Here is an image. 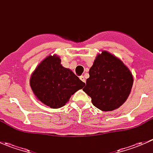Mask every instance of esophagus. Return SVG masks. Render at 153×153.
Listing matches in <instances>:
<instances>
[{
	"label": "esophagus",
	"instance_id": "esophagus-1",
	"mask_svg": "<svg viewBox=\"0 0 153 153\" xmlns=\"http://www.w3.org/2000/svg\"><path fill=\"white\" fill-rule=\"evenodd\" d=\"M80 79L81 80V81H83V82L85 83L86 82V79H85V77L84 76V75H81V76H80Z\"/></svg>",
	"mask_w": 153,
	"mask_h": 153
}]
</instances>
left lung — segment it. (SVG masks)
I'll return each mask as SVG.
<instances>
[{"label":"left lung","instance_id":"1","mask_svg":"<svg viewBox=\"0 0 153 153\" xmlns=\"http://www.w3.org/2000/svg\"><path fill=\"white\" fill-rule=\"evenodd\" d=\"M89 74L83 90L98 109L104 112L115 110L126 101L133 84V75L115 55L105 50L98 53Z\"/></svg>","mask_w":153,"mask_h":153}]
</instances>
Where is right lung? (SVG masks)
I'll return each mask as SVG.
<instances>
[{"mask_svg":"<svg viewBox=\"0 0 153 153\" xmlns=\"http://www.w3.org/2000/svg\"><path fill=\"white\" fill-rule=\"evenodd\" d=\"M61 62L60 57L55 54L46 57L37 66L29 79V85L37 99L52 109L64 106L71 95L85 85Z\"/></svg>","mask_w":153,"mask_h":153,"instance_id":"1","label":"right lung"}]
</instances>
